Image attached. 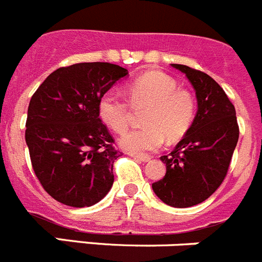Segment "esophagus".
Wrapping results in <instances>:
<instances>
[{
  "instance_id": "obj_1",
  "label": "esophagus",
  "mask_w": 262,
  "mask_h": 262,
  "mask_svg": "<svg viewBox=\"0 0 262 262\" xmlns=\"http://www.w3.org/2000/svg\"><path fill=\"white\" fill-rule=\"evenodd\" d=\"M129 156L135 158V160L141 161V162H148V161L150 160L149 156H147V155H139V153H129Z\"/></svg>"
}]
</instances>
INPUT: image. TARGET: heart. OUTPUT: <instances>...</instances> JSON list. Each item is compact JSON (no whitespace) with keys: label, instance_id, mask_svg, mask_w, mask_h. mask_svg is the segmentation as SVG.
<instances>
[{"label":"heart","instance_id":"b5f03b06","mask_svg":"<svg viewBox=\"0 0 262 262\" xmlns=\"http://www.w3.org/2000/svg\"><path fill=\"white\" fill-rule=\"evenodd\" d=\"M129 100L136 106L148 105L145 127L133 129L121 139V145L131 152H153L169 141L181 139L195 118V98L188 91L177 90V81L160 71L138 76L128 85ZM98 117L117 134L126 133L131 110L117 93L107 92L98 100Z\"/></svg>","mask_w":262,"mask_h":262}]
</instances>
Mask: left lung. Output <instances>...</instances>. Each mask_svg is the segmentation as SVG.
<instances>
[{
	"mask_svg": "<svg viewBox=\"0 0 262 262\" xmlns=\"http://www.w3.org/2000/svg\"><path fill=\"white\" fill-rule=\"evenodd\" d=\"M186 74L198 98V113L184 138L162 156L166 174L152 188L174 208L198 205L224 182L239 139L234 105L220 84L203 71L171 63Z\"/></svg>",
	"mask_w": 262,
	"mask_h": 262,
	"instance_id": "obj_1",
	"label": "left lung"
}]
</instances>
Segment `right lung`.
<instances>
[{
  "mask_svg": "<svg viewBox=\"0 0 262 262\" xmlns=\"http://www.w3.org/2000/svg\"><path fill=\"white\" fill-rule=\"evenodd\" d=\"M127 74L107 62L59 67L31 97L26 143L33 171L54 200L91 206L112 188L122 152L98 117V100Z\"/></svg>",
  "mask_w": 262,
  "mask_h": 262,
  "instance_id": "1",
  "label": "right lung"
}]
</instances>
